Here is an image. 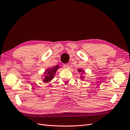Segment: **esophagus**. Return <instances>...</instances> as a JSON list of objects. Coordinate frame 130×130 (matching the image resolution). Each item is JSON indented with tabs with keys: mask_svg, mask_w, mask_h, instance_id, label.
Here are the masks:
<instances>
[{
	"mask_svg": "<svg viewBox=\"0 0 130 130\" xmlns=\"http://www.w3.org/2000/svg\"><path fill=\"white\" fill-rule=\"evenodd\" d=\"M63 66L65 68H69V64H68V63H67V64H64V65H63Z\"/></svg>",
	"mask_w": 130,
	"mask_h": 130,
	"instance_id": "34e87169",
	"label": "esophagus"
}]
</instances>
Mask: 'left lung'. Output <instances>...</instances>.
Returning <instances> with one entry per match:
<instances>
[{
    "label": "left lung",
    "mask_w": 130,
    "mask_h": 130,
    "mask_svg": "<svg viewBox=\"0 0 130 130\" xmlns=\"http://www.w3.org/2000/svg\"><path fill=\"white\" fill-rule=\"evenodd\" d=\"M78 72H81H81H82V73L84 72V71H82V69H78ZM81 78H82V77H81Z\"/></svg>",
    "instance_id": "1"
}]
</instances>
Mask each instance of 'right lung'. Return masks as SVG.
<instances>
[{"label": "right lung", "instance_id": "1", "mask_svg": "<svg viewBox=\"0 0 130 130\" xmlns=\"http://www.w3.org/2000/svg\"><path fill=\"white\" fill-rule=\"evenodd\" d=\"M58 68V66H56V67H54L53 68H52L47 69L45 73V76L44 78H43V81L44 82H48L52 80V79H53V78L54 77V75L55 74L56 71Z\"/></svg>", "mask_w": 130, "mask_h": 130}]
</instances>
